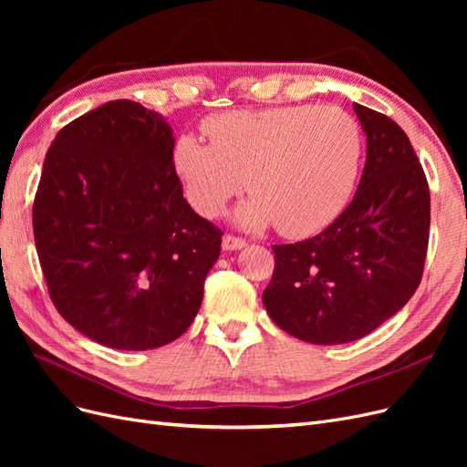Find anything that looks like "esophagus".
I'll list each match as a JSON object with an SVG mask.
<instances>
[{
    "instance_id": "1",
    "label": "esophagus",
    "mask_w": 467,
    "mask_h": 467,
    "mask_svg": "<svg viewBox=\"0 0 467 467\" xmlns=\"http://www.w3.org/2000/svg\"><path fill=\"white\" fill-rule=\"evenodd\" d=\"M245 245H247L245 239H242V237H235V235H230V234H225L222 237V249L223 251H237V249H244Z\"/></svg>"
}]
</instances>
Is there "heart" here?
<instances>
[{"mask_svg":"<svg viewBox=\"0 0 467 467\" xmlns=\"http://www.w3.org/2000/svg\"><path fill=\"white\" fill-rule=\"evenodd\" d=\"M208 142L182 134L173 167L191 206L218 216L245 187L237 208L245 228L276 223L280 234L321 232L345 210L358 177V122L333 105H280L220 112L204 120Z\"/></svg>","mask_w":467,"mask_h":467,"instance_id":"heart-1","label":"heart"}]
</instances>
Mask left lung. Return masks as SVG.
<instances>
[{"label":"left lung","instance_id":"1","mask_svg":"<svg viewBox=\"0 0 467 467\" xmlns=\"http://www.w3.org/2000/svg\"><path fill=\"white\" fill-rule=\"evenodd\" d=\"M366 134L355 199L327 230L273 245L263 292L282 331L312 345H343L372 333L411 300L425 266L431 194L407 134L381 112L352 103Z\"/></svg>","mask_w":467,"mask_h":467}]
</instances>
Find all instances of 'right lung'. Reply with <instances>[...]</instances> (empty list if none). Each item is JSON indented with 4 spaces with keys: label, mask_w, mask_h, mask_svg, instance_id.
Returning a JSON list of instances; mask_svg holds the SVG:
<instances>
[{
    "label": "right lung",
    "mask_w": 467,
    "mask_h": 467,
    "mask_svg": "<svg viewBox=\"0 0 467 467\" xmlns=\"http://www.w3.org/2000/svg\"><path fill=\"white\" fill-rule=\"evenodd\" d=\"M171 126L119 99L56 134L33 230L60 316L91 341L148 350L199 314L222 232L182 199Z\"/></svg>",
    "instance_id": "obj_1"
}]
</instances>
